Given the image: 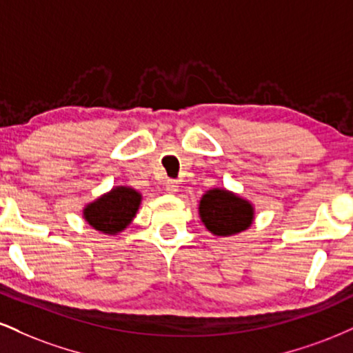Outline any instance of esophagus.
<instances>
[{
  "label": "esophagus",
  "instance_id": "obj_1",
  "mask_svg": "<svg viewBox=\"0 0 353 353\" xmlns=\"http://www.w3.org/2000/svg\"><path fill=\"white\" fill-rule=\"evenodd\" d=\"M177 189H179V184H177V181H174V179L165 181V190H168V192L174 194V192H177Z\"/></svg>",
  "mask_w": 353,
  "mask_h": 353
}]
</instances>
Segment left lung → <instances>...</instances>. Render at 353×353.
Masks as SVG:
<instances>
[{
  "label": "left lung",
  "instance_id": "8db88e82",
  "mask_svg": "<svg viewBox=\"0 0 353 353\" xmlns=\"http://www.w3.org/2000/svg\"><path fill=\"white\" fill-rule=\"evenodd\" d=\"M199 214L207 230L219 236L243 232L253 222L252 203L225 189H212L203 194Z\"/></svg>",
  "mask_w": 353,
  "mask_h": 353
}]
</instances>
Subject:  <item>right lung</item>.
I'll use <instances>...</instances> for the list:
<instances>
[{"mask_svg":"<svg viewBox=\"0 0 353 353\" xmlns=\"http://www.w3.org/2000/svg\"><path fill=\"white\" fill-rule=\"evenodd\" d=\"M141 194L131 188H114L101 195L95 202L88 203L83 217L95 230L114 235L125 230L138 212Z\"/></svg>","mask_w":353,"mask_h":353,"instance_id":"obj_1","label":"right lung"}]
</instances>
